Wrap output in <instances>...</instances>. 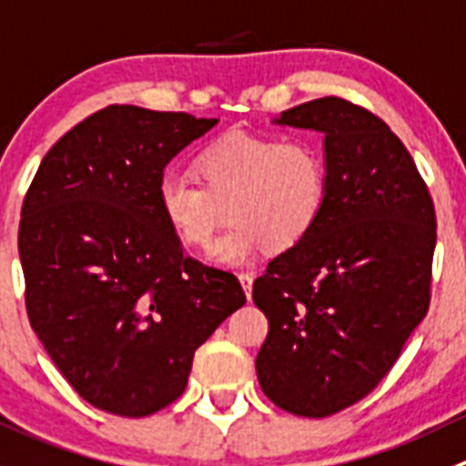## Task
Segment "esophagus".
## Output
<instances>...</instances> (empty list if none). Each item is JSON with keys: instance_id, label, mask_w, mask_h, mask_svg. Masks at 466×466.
I'll return each mask as SVG.
<instances>
[{"instance_id": "esophagus-1", "label": "esophagus", "mask_w": 466, "mask_h": 466, "mask_svg": "<svg viewBox=\"0 0 466 466\" xmlns=\"http://www.w3.org/2000/svg\"><path fill=\"white\" fill-rule=\"evenodd\" d=\"M252 273H241L238 275V282H241V287H243V291H246V296H248V300H250V296H252Z\"/></svg>"}]
</instances>
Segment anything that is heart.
I'll return each instance as SVG.
<instances>
[{"mask_svg":"<svg viewBox=\"0 0 466 466\" xmlns=\"http://www.w3.org/2000/svg\"><path fill=\"white\" fill-rule=\"evenodd\" d=\"M196 173L166 170L157 205L170 232L196 250L211 248L229 211L232 229L211 252L218 264L241 266L261 248L291 250L323 214L328 166L307 138L225 134L198 155Z\"/></svg>","mask_w":466,"mask_h":466,"instance_id":"heart-1","label":"heart"}]
</instances>
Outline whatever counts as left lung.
Masks as SVG:
<instances>
[{
    "mask_svg": "<svg viewBox=\"0 0 466 466\" xmlns=\"http://www.w3.org/2000/svg\"><path fill=\"white\" fill-rule=\"evenodd\" d=\"M275 123L323 134L328 193L309 237L252 284L268 319L255 367L278 408L323 419L371 394L426 316L435 205L408 147L367 108L320 97Z\"/></svg>",
    "mask_w": 466,
    "mask_h": 466,
    "instance_id": "obj_1",
    "label": "left lung"
}]
</instances>
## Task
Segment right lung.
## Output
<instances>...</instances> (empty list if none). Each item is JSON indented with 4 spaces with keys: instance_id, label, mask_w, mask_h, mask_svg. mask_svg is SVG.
<instances>
[{
    "instance_id": "right-lung-1",
    "label": "right lung",
    "mask_w": 466,
    "mask_h": 466,
    "mask_svg": "<svg viewBox=\"0 0 466 466\" xmlns=\"http://www.w3.org/2000/svg\"><path fill=\"white\" fill-rule=\"evenodd\" d=\"M218 123L111 104L40 161L17 232L29 323L93 408L147 417L182 396L193 355L246 293L184 255L157 205L164 168Z\"/></svg>"
}]
</instances>
